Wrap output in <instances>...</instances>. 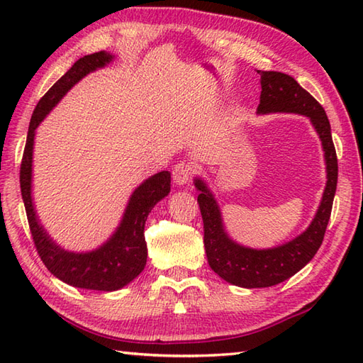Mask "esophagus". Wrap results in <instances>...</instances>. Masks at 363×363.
I'll list each match as a JSON object with an SVG mask.
<instances>
[{"instance_id": "1", "label": "esophagus", "mask_w": 363, "mask_h": 363, "mask_svg": "<svg viewBox=\"0 0 363 363\" xmlns=\"http://www.w3.org/2000/svg\"><path fill=\"white\" fill-rule=\"evenodd\" d=\"M194 173L195 169L190 162H179V164H176L173 168V181L177 186H186L187 182H190Z\"/></svg>"}]
</instances>
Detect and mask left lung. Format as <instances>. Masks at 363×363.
I'll return each instance as SVG.
<instances>
[{"label": "left lung", "mask_w": 363, "mask_h": 363, "mask_svg": "<svg viewBox=\"0 0 363 363\" xmlns=\"http://www.w3.org/2000/svg\"><path fill=\"white\" fill-rule=\"evenodd\" d=\"M257 73L260 74L262 86L257 112H290L309 117L325 150L328 182L318 212L303 234L272 250H251L228 237L213 195L201 179H195V187L201 191L198 195V204L204 223L207 262L223 279L245 289L272 287L289 279L309 264L325 238L338 177L337 152L328 115L323 106L291 76L281 72L259 70Z\"/></svg>", "instance_id": "8db88e82"}]
</instances>
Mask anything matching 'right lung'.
I'll list each match as a JSON object with an SVG mask.
<instances>
[{
	"mask_svg": "<svg viewBox=\"0 0 363 363\" xmlns=\"http://www.w3.org/2000/svg\"><path fill=\"white\" fill-rule=\"evenodd\" d=\"M112 56L109 52L98 51L76 60L74 65L40 98L30 117L26 146L23 151L20 167V187L26 217L35 250L45 267L65 284L73 287L113 291L125 287L143 272L146 265L145 221L148 213L162 198L169 194L172 176L168 172H160L148 177L135 189L129 199L126 212L123 215L118 229L101 248L91 252H68L54 243L45 229L40 226L30 198V176H33V148L35 128L46 117L60 98L70 90L76 82L90 72L109 64Z\"/></svg>",
	"mask_w": 363,
	"mask_h": 363,
	"instance_id": "add662e5",
	"label": "right lung"
}]
</instances>
